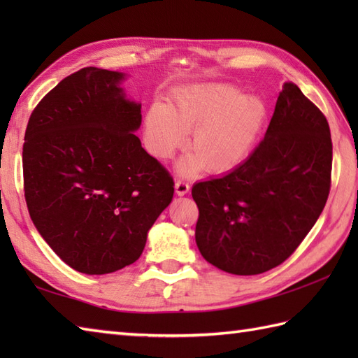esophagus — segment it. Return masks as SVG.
I'll list each match as a JSON object with an SVG mask.
<instances>
[{"label":"esophagus","mask_w":358,"mask_h":358,"mask_svg":"<svg viewBox=\"0 0 358 358\" xmlns=\"http://www.w3.org/2000/svg\"><path fill=\"white\" fill-rule=\"evenodd\" d=\"M189 189H191V186H189L187 181L185 180H175V192H177L178 195H186L189 192Z\"/></svg>","instance_id":"obj_1"}]
</instances>
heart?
<instances>
[{
  "label": "heart",
  "instance_id": "1",
  "mask_svg": "<svg viewBox=\"0 0 358 358\" xmlns=\"http://www.w3.org/2000/svg\"><path fill=\"white\" fill-rule=\"evenodd\" d=\"M266 120V106L255 95H241L232 85H194L175 90L171 103L152 104L144 117L148 146L159 158L171 157L189 136L181 171L201 166L223 172L238 164L252 148Z\"/></svg>",
  "mask_w": 358,
  "mask_h": 358
}]
</instances>
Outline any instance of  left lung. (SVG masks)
<instances>
[{"mask_svg":"<svg viewBox=\"0 0 358 358\" xmlns=\"http://www.w3.org/2000/svg\"><path fill=\"white\" fill-rule=\"evenodd\" d=\"M331 171L328 120L294 83H285L252 154L226 175L192 187L201 255L235 275L277 268L320 217Z\"/></svg>","mask_w":358,"mask_h":358,"instance_id":"left-lung-1","label":"left lung"}]
</instances>
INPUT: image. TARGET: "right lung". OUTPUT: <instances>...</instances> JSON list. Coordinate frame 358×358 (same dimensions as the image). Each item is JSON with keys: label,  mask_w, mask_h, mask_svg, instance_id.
<instances>
[{"label": "right lung", "mask_w": 358, "mask_h": 358, "mask_svg": "<svg viewBox=\"0 0 358 358\" xmlns=\"http://www.w3.org/2000/svg\"><path fill=\"white\" fill-rule=\"evenodd\" d=\"M124 75L85 67L36 104L22 144L24 196L45 243L72 269L103 275L140 258L173 180L134 132L141 104Z\"/></svg>", "instance_id": "1"}]
</instances>
